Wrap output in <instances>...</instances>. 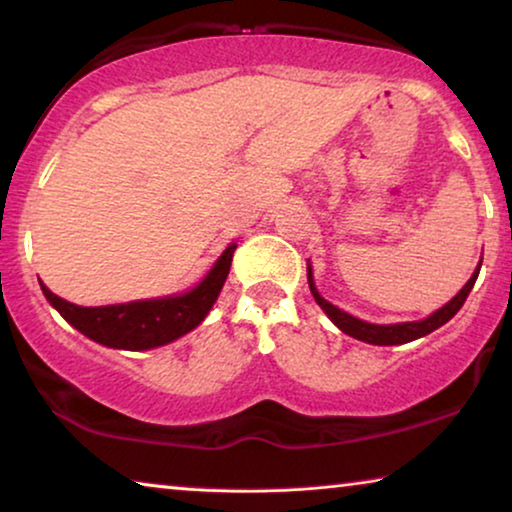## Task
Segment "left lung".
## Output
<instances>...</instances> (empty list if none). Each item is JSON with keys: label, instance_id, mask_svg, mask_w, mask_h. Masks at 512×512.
I'll list each match as a JSON object with an SVG mask.
<instances>
[{"label": "left lung", "instance_id": "1", "mask_svg": "<svg viewBox=\"0 0 512 512\" xmlns=\"http://www.w3.org/2000/svg\"><path fill=\"white\" fill-rule=\"evenodd\" d=\"M480 265H482V261L478 263V268H475L471 279H468V282L464 284V289H461L457 296L450 300V303L440 307V310L429 314V317H426V319L403 321V324H387V326L368 324V321L356 319V317H352V314L342 312L340 307H335V305L328 303V300L321 298L319 291H317V286H314L310 265H307V282H310V291H312L314 300H317V305L328 314V319H331L333 324L338 326L342 333L352 335V338L361 340V342H368V345H405V342L424 338V335H429L431 331H436V328L447 324V321H450L454 314L461 310V305L466 303L468 293H471V289H473L475 279H478V275H480Z\"/></svg>", "mask_w": 512, "mask_h": 512}]
</instances>
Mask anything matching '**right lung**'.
I'll return each mask as SVG.
<instances>
[{
  "instance_id": "obj_1",
  "label": "right lung",
  "mask_w": 512,
  "mask_h": 512,
  "mask_svg": "<svg viewBox=\"0 0 512 512\" xmlns=\"http://www.w3.org/2000/svg\"><path fill=\"white\" fill-rule=\"evenodd\" d=\"M235 249L237 244H230L219 256V261L214 263V268L207 272V277L195 289L179 293V296L104 307H81L55 296L41 284V279L39 284L48 303L86 338L100 342L104 347L139 352V349H153L181 338L207 317L216 298H219L223 282H226Z\"/></svg>"
}]
</instances>
